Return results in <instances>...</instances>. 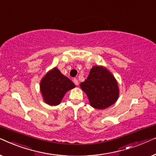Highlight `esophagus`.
Masks as SVG:
<instances>
[{"label": "esophagus", "instance_id": "obj_1", "mask_svg": "<svg viewBox=\"0 0 156 156\" xmlns=\"http://www.w3.org/2000/svg\"><path fill=\"white\" fill-rule=\"evenodd\" d=\"M74 84L76 85V86L79 85V81H78L77 79H76V78L74 79Z\"/></svg>", "mask_w": 156, "mask_h": 156}]
</instances>
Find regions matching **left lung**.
<instances>
[{"instance_id": "8db88e82", "label": "left lung", "mask_w": 156, "mask_h": 156, "mask_svg": "<svg viewBox=\"0 0 156 156\" xmlns=\"http://www.w3.org/2000/svg\"><path fill=\"white\" fill-rule=\"evenodd\" d=\"M87 94L91 106L104 109L114 104L119 97V87L114 76L105 68L95 66L88 77L80 84Z\"/></svg>"}]
</instances>
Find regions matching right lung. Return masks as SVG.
Here are the masks:
<instances>
[{
  "label": "right lung",
  "mask_w": 156,
  "mask_h": 156,
  "mask_svg": "<svg viewBox=\"0 0 156 156\" xmlns=\"http://www.w3.org/2000/svg\"><path fill=\"white\" fill-rule=\"evenodd\" d=\"M74 87V83L56 67L48 72L40 83V90L44 101L52 106L58 105L65 93Z\"/></svg>",
  "instance_id": "right-lung-1"
}]
</instances>
